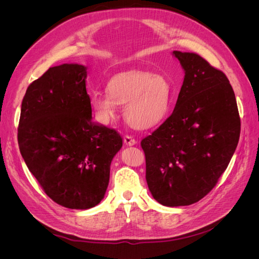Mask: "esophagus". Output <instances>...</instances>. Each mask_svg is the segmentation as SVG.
I'll return each mask as SVG.
<instances>
[{"label": "esophagus", "instance_id": "esophagus-1", "mask_svg": "<svg viewBox=\"0 0 259 259\" xmlns=\"http://www.w3.org/2000/svg\"><path fill=\"white\" fill-rule=\"evenodd\" d=\"M123 140H124V144L126 145V146H134V145H136V144H137L136 140H135L134 138H133L132 136H128V135L124 136Z\"/></svg>", "mask_w": 259, "mask_h": 259}]
</instances>
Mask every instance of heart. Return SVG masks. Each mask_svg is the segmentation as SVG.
<instances>
[{
  "mask_svg": "<svg viewBox=\"0 0 259 259\" xmlns=\"http://www.w3.org/2000/svg\"><path fill=\"white\" fill-rule=\"evenodd\" d=\"M107 91L108 94L95 93L91 100L101 124L110 122L121 105L132 127L152 128L167 116L173 101V89L166 77L147 71L117 74L108 83Z\"/></svg>",
  "mask_w": 259,
  "mask_h": 259,
  "instance_id": "1",
  "label": "heart"
}]
</instances>
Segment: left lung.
<instances>
[{
  "label": "left lung",
  "instance_id": "obj_1",
  "mask_svg": "<svg viewBox=\"0 0 259 259\" xmlns=\"http://www.w3.org/2000/svg\"><path fill=\"white\" fill-rule=\"evenodd\" d=\"M173 55L185 71L175 109L142 140L149 190L170 207L193 204L213 189L236 151L241 130L226 74L198 54Z\"/></svg>",
  "mask_w": 259,
  "mask_h": 259
}]
</instances>
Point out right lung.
I'll list each match as a JSON object with an SVG mask.
<instances>
[{
    "instance_id": "1",
    "label": "right lung",
    "mask_w": 259,
    "mask_h": 259,
    "mask_svg": "<svg viewBox=\"0 0 259 259\" xmlns=\"http://www.w3.org/2000/svg\"><path fill=\"white\" fill-rule=\"evenodd\" d=\"M86 70L64 64L31 83L18 126L29 170L54 202L72 209L94 207L104 199L111 161L122 147L115 130L92 121Z\"/></svg>"
}]
</instances>
